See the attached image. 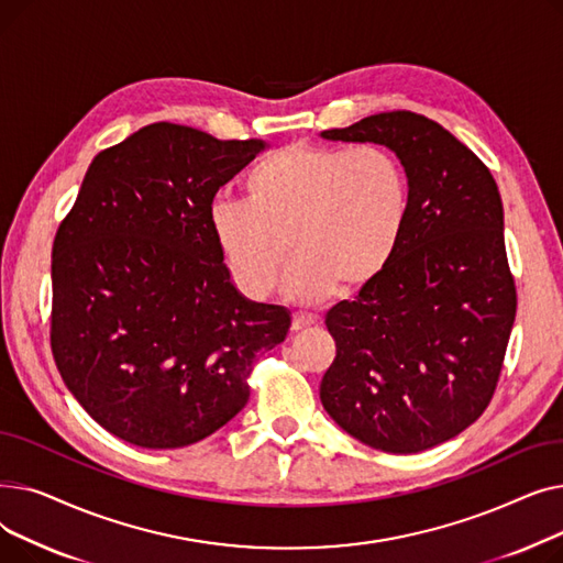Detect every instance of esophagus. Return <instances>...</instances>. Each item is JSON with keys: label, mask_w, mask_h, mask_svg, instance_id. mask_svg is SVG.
Listing matches in <instances>:
<instances>
[{"label": "esophagus", "mask_w": 563, "mask_h": 563, "mask_svg": "<svg viewBox=\"0 0 563 563\" xmlns=\"http://www.w3.org/2000/svg\"><path fill=\"white\" fill-rule=\"evenodd\" d=\"M314 323H317V317H312V314H306V312H294L291 314V331L294 333L303 331L308 327H314Z\"/></svg>", "instance_id": "obj_1"}]
</instances>
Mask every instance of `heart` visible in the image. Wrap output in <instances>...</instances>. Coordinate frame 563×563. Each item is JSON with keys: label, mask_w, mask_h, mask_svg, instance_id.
<instances>
[{"label": "heart", "mask_w": 563, "mask_h": 563, "mask_svg": "<svg viewBox=\"0 0 563 563\" xmlns=\"http://www.w3.org/2000/svg\"><path fill=\"white\" fill-rule=\"evenodd\" d=\"M246 202L217 200L210 230L232 280L266 297L297 253L287 294L319 301L372 283L393 260L410 214V180L380 145L291 143L262 157L244 180Z\"/></svg>", "instance_id": "heart-1"}]
</instances>
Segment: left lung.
<instances>
[{"mask_svg": "<svg viewBox=\"0 0 563 563\" xmlns=\"http://www.w3.org/2000/svg\"><path fill=\"white\" fill-rule=\"evenodd\" d=\"M321 136L388 145L410 214L386 269L329 310L338 353L319 397L365 445L416 454L467 429L497 388L518 306L501 198L488 166L427 115L386 111Z\"/></svg>", "mask_w": 563, "mask_h": 563, "instance_id": "8db88e82", "label": "left lung"}]
</instances>
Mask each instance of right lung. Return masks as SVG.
<instances>
[{
	"label": "right lung",
	"mask_w": 563,
	"mask_h": 563,
	"mask_svg": "<svg viewBox=\"0 0 563 563\" xmlns=\"http://www.w3.org/2000/svg\"><path fill=\"white\" fill-rule=\"evenodd\" d=\"M264 151L145 125L98 153L52 246L54 363L100 427L147 450L212 435L251 395L260 353L291 317L244 299L210 230V207Z\"/></svg>",
	"instance_id": "add662e5"
}]
</instances>
